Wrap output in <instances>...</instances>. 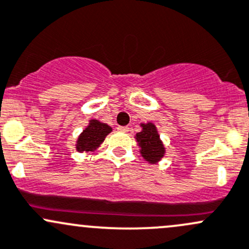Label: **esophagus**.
I'll use <instances>...</instances> for the list:
<instances>
[{"label": "esophagus", "instance_id": "1", "mask_svg": "<svg viewBox=\"0 0 249 249\" xmlns=\"http://www.w3.org/2000/svg\"><path fill=\"white\" fill-rule=\"evenodd\" d=\"M118 130H119V131H122V132H127V131H129V127H127V126H118Z\"/></svg>", "mask_w": 249, "mask_h": 249}]
</instances>
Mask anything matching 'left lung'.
I'll return each instance as SVG.
<instances>
[{"label":"left lung","instance_id":"obj_1","mask_svg":"<svg viewBox=\"0 0 249 249\" xmlns=\"http://www.w3.org/2000/svg\"><path fill=\"white\" fill-rule=\"evenodd\" d=\"M141 132L136 133L135 138L140 146V153L146 162L156 164L166 154L163 142L160 138L155 124L151 122L141 123Z\"/></svg>","mask_w":249,"mask_h":249}]
</instances>
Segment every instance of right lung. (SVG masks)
I'll return each mask as SVG.
<instances>
[{
    "label": "right lung",
    "instance_id": "obj_1",
    "mask_svg": "<svg viewBox=\"0 0 249 249\" xmlns=\"http://www.w3.org/2000/svg\"><path fill=\"white\" fill-rule=\"evenodd\" d=\"M109 132H112V127L109 125L101 123L98 119H90L88 126L77 137L76 150L78 153L95 151Z\"/></svg>",
    "mask_w": 249,
    "mask_h": 249
}]
</instances>
